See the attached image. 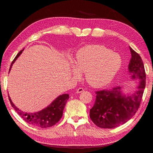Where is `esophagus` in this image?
I'll return each mask as SVG.
<instances>
[{"label": "esophagus", "instance_id": "obj_1", "mask_svg": "<svg viewBox=\"0 0 153 153\" xmlns=\"http://www.w3.org/2000/svg\"><path fill=\"white\" fill-rule=\"evenodd\" d=\"M82 92H84V88H77L76 90V92L77 94H79V93H82Z\"/></svg>", "mask_w": 153, "mask_h": 153}]
</instances>
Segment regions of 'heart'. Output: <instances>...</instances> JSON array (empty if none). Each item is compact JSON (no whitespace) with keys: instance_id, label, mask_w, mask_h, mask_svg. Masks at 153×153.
<instances>
[{"instance_id":"1","label":"heart","mask_w":153,"mask_h":153,"mask_svg":"<svg viewBox=\"0 0 153 153\" xmlns=\"http://www.w3.org/2000/svg\"><path fill=\"white\" fill-rule=\"evenodd\" d=\"M73 75L76 78L84 72L87 82L95 88L108 85L118 73L122 65L120 54L105 46L92 45L84 46L77 52L74 59Z\"/></svg>"}]
</instances>
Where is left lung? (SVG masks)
Returning <instances> with one entry per match:
<instances>
[{
	"label": "left lung",
	"instance_id": "1",
	"mask_svg": "<svg viewBox=\"0 0 153 153\" xmlns=\"http://www.w3.org/2000/svg\"><path fill=\"white\" fill-rule=\"evenodd\" d=\"M129 49L131 57L128 71L131 79L140 80L137 90L131 95H126L122 93L121 87L118 86L96 92V100L90 110V117L99 128H115L123 125L135 115L140 105L146 74L140 56L131 47Z\"/></svg>",
	"mask_w": 153,
	"mask_h": 153
}]
</instances>
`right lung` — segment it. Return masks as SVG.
<instances>
[{"label": "right lung", "instance_id": "add662e5", "mask_svg": "<svg viewBox=\"0 0 153 153\" xmlns=\"http://www.w3.org/2000/svg\"><path fill=\"white\" fill-rule=\"evenodd\" d=\"M23 51H24V49L19 51V53L15 56L14 60L11 63L9 71L11 70L13 64L15 63L17 59L22 53ZM69 97L68 94L59 95L48 107L43 108L42 110L35 113H26L23 112L19 108H17L13 103L11 98L9 96V99L10 102H11V106L14 108V109L18 113V115L25 122H27L28 124H30V125L33 126L42 128H49V127L55 125L61 120L62 115H63L65 106L66 102L67 100L69 99Z\"/></svg>", "mask_w": 153, "mask_h": 153}]
</instances>
